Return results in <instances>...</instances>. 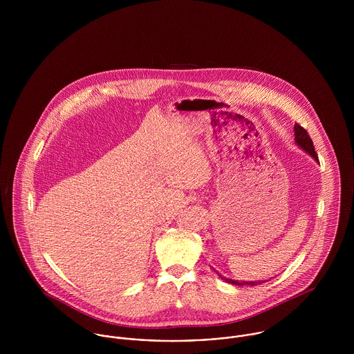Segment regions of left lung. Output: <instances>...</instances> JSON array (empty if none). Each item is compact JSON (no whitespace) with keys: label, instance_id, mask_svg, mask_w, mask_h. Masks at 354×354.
<instances>
[{"label":"left lung","instance_id":"left-lung-1","mask_svg":"<svg viewBox=\"0 0 354 354\" xmlns=\"http://www.w3.org/2000/svg\"><path fill=\"white\" fill-rule=\"evenodd\" d=\"M295 139H296V143L303 149L304 151L308 152L312 158H315L317 162H319V158L316 155L315 151V147H313V143H312V139L309 138L308 132L304 129L303 127L300 124H295ZM223 281H226L227 283H232V285H239V286H245V285H250V286H254V285H260L263 283L264 281H259V282H239V281H233V279H229V278H225V277H221Z\"/></svg>","mask_w":354,"mask_h":354}]
</instances>
